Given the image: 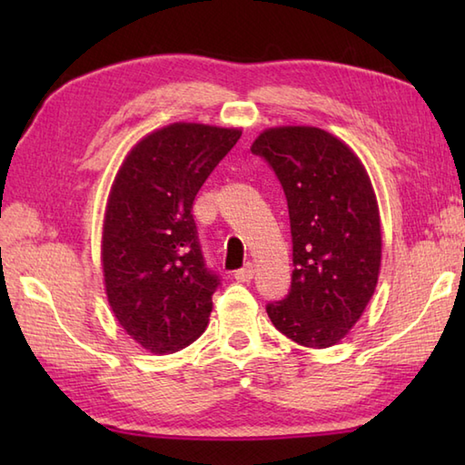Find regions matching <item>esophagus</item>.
<instances>
[{"instance_id": "1", "label": "esophagus", "mask_w": 465, "mask_h": 465, "mask_svg": "<svg viewBox=\"0 0 465 465\" xmlns=\"http://www.w3.org/2000/svg\"><path fill=\"white\" fill-rule=\"evenodd\" d=\"M233 278L238 280V282H242V283H245V282H250L252 278H253V263H245L243 268H240L238 272L233 273Z\"/></svg>"}]
</instances>
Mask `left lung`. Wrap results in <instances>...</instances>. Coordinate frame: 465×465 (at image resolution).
I'll return each mask as SVG.
<instances>
[{
  "label": "left lung",
  "mask_w": 465,
  "mask_h": 465,
  "mask_svg": "<svg viewBox=\"0 0 465 465\" xmlns=\"http://www.w3.org/2000/svg\"><path fill=\"white\" fill-rule=\"evenodd\" d=\"M252 153L283 187L293 243L290 293L265 310L295 343L330 348L360 320L378 283L381 230L368 172L318 127H272Z\"/></svg>",
  "instance_id": "obj_1"
}]
</instances>
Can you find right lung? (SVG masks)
I'll return each instance as SVG.
<instances>
[{"label": "right lung", "instance_id": "1", "mask_svg": "<svg viewBox=\"0 0 465 465\" xmlns=\"http://www.w3.org/2000/svg\"><path fill=\"white\" fill-rule=\"evenodd\" d=\"M240 130L172 124L137 143L107 200L102 260L107 302L152 353H173L207 328L220 275L205 265L193 200Z\"/></svg>", "mask_w": 465, "mask_h": 465}]
</instances>
